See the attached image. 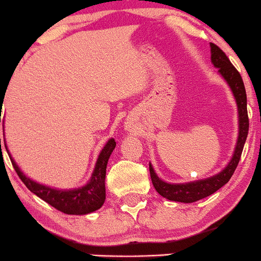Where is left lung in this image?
Listing matches in <instances>:
<instances>
[{
  "mask_svg": "<svg viewBox=\"0 0 261 261\" xmlns=\"http://www.w3.org/2000/svg\"><path fill=\"white\" fill-rule=\"evenodd\" d=\"M212 47V62L217 68H219V73L223 75L224 80L230 86L235 99H237L238 112H239V138H238L237 148H235L234 155H232L230 163L228 167L220 172L219 174L212 176V178L204 179V180L193 181L186 184H169L161 180L154 173L152 165L149 164L150 179L156 192L162 197L169 199V200L181 201V203H193V201L200 200V199L209 197L210 194L217 192L221 187L225 186L234 174L238 164H239L240 156H242L244 144H245L246 137L249 132V117L248 108H246V92L244 87L243 78L238 69L232 66L228 56L219 48L217 44L210 43Z\"/></svg>",
  "mask_w": 261,
  "mask_h": 261,
  "instance_id": "8db88e82",
  "label": "left lung"
}]
</instances>
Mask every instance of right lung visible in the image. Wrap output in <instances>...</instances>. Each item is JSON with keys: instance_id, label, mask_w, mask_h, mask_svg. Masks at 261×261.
<instances>
[{"instance_id": "add662e5", "label": "right lung", "mask_w": 261, "mask_h": 261, "mask_svg": "<svg viewBox=\"0 0 261 261\" xmlns=\"http://www.w3.org/2000/svg\"><path fill=\"white\" fill-rule=\"evenodd\" d=\"M114 148H116V142H114V139H109L106 147L100 152L99 156H98V161L96 168H94L93 174H92L91 181L86 187L74 190H57L46 186H41V184L36 183V181L27 178L19 170V168L13 162V159H10L13 168H15L16 173L19 176V179L23 181L24 186L29 188L33 194L40 197L42 200H44L49 205H52L53 208L60 210V212L64 213V214L83 215L99 209L103 205V203H105L106 170H107L108 159ZM8 155H10V153H8Z\"/></svg>"}]
</instances>
